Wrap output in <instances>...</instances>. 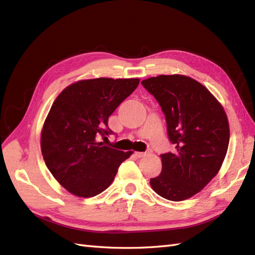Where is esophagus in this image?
<instances>
[{
    "instance_id": "obj_1",
    "label": "esophagus",
    "mask_w": 255,
    "mask_h": 255,
    "mask_svg": "<svg viewBox=\"0 0 255 255\" xmlns=\"http://www.w3.org/2000/svg\"><path fill=\"white\" fill-rule=\"evenodd\" d=\"M134 154H136L137 158H142L145 155V152H134Z\"/></svg>"
}]
</instances>
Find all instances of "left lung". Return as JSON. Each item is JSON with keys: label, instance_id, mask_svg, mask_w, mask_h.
I'll use <instances>...</instances> for the list:
<instances>
[{"label": "left lung", "instance_id": "1", "mask_svg": "<svg viewBox=\"0 0 255 255\" xmlns=\"http://www.w3.org/2000/svg\"><path fill=\"white\" fill-rule=\"evenodd\" d=\"M141 84L165 115L174 153L161 154L162 171L150 180L153 191L181 202L199 193L217 175L229 144V122L223 105L186 75H159Z\"/></svg>", "mask_w": 255, "mask_h": 255}]
</instances>
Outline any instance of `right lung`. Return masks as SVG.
<instances>
[{"label":"right lung","instance_id":"1","mask_svg":"<svg viewBox=\"0 0 255 255\" xmlns=\"http://www.w3.org/2000/svg\"><path fill=\"white\" fill-rule=\"evenodd\" d=\"M139 79L97 78L67 86L48 113L40 148L48 170L68 192L93 197L111 185L132 154L106 147L108 117L139 85Z\"/></svg>","mask_w":255,"mask_h":255}]
</instances>
